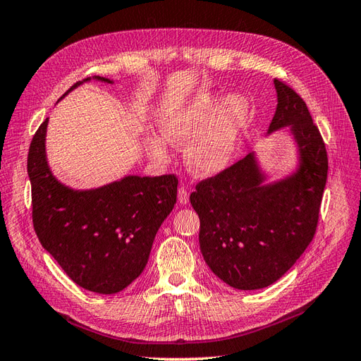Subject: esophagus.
Wrapping results in <instances>:
<instances>
[{"label": "esophagus", "mask_w": 361, "mask_h": 361, "mask_svg": "<svg viewBox=\"0 0 361 361\" xmlns=\"http://www.w3.org/2000/svg\"><path fill=\"white\" fill-rule=\"evenodd\" d=\"M178 199H179V203L180 204H187L188 200H190V194H188V190L183 187V185H180L179 190H178Z\"/></svg>", "instance_id": "1"}]
</instances>
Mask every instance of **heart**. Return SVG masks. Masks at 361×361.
Instances as JSON below:
<instances>
[{
  "label": "heart",
  "mask_w": 361,
  "mask_h": 361,
  "mask_svg": "<svg viewBox=\"0 0 361 361\" xmlns=\"http://www.w3.org/2000/svg\"><path fill=\"white\" fill-rule=\"evenodd\" d=\"M248 116V102L233 94L218 104L211 93H199L167 111L159 120V133L167 143L185 146V161L192 173L212 176L231 166ZM147 150L158 162L170 159L167 145L147 138Z\"/></svg>",
  "instance_id": "obj_1"
}]
</instances>
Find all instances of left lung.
<instances>
[{"label": "left lung", "instance_id": "8db88e82", "mask_svg": "<svg viewBox=\"0 0 361 361\" xmlns=\"http://www.w3.org/2000/svg\"><path fill=\"white\" fill-rule=\"evenodd\" d=\"M277 110L269 133L290 126L301 167L293 176L262 185L253 155L195 185L190 195L200 218V251L228 286L243 290L277 281L309 247L318 227L329 158L302 97L274 80Z\"/></svg>", "mask_w": 361, "mask_h": 361}]
</instances>
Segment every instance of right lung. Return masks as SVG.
<instances>
[{"label": "right lung", "instance_id": "1", "mask_svg": "<svg viewBox=\"0 0 361 361\" xmlns=\"http://www.w3.org/2000/svg\"><path fill=\"white\" fill-rule=\"evenodd\" d=\"M47 125L48 118L32 137L27 159L39 241L78 286L96 293L123 290L146 268L158 228L176 203V174L128 176L102 188L73 191L49 171Z\"/></svg>", "mask_w": 361, "mask_h": 361}]
</instances>
